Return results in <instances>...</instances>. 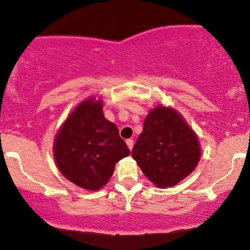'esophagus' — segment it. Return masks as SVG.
<instances>
[{"label": "esophagus", "mask_w": 250, "mask_h": 250, "mask_svg": "<svg viewBox=\"0 0 250 250\" xmlns=\"http://www.w3.org/2000/svg\"><path fill=\"white\" fill-rule=\"evenodd\" d=\"M125 143H127L128 148L131 150V149H133V147H134V141H133V140H127V142H125Z\"/></svg>", "instance_id": "esophagus-1"}]
</instances>
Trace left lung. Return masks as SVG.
I'll list each match as a JSON object with an SVG mask.
<instances>
[{
    "mask_svg": "<svg viewBox=\"0 0 250 250\" xmlns=\"http://www.w3.org/2000/svg\"><path fill=\"white\" fill-rule=\"evenodd\" d=\"M142 173L157 187H173L199 163L196 135L174 109L159 105L146 117L131 151Z\"/></svg>",
    "mask_w": 250,
    "mask_h": 250,
    "instance_id": "8db88e82",
    "label": "left lung"
}]
</instances>
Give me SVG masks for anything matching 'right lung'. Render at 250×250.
Wrapping results in <instances>:
<instances>
[{"label": "right lung", "instance_id": "obj_1", "mask_svg": "<svg viewBox=\"0 0 250 250\" xmlns=\"http://www.w3.org/2000/svg\"><path fill=\"white\" fill-rule=\"evenodd\" d=\"M130 154L119 129L102 111V102L80 103L56 135L54 156L60 171L70 182L97 190L108 182L115 165Z\"/></svg>", "mask_w": 250, "mask_h": 250}]
</instances>
